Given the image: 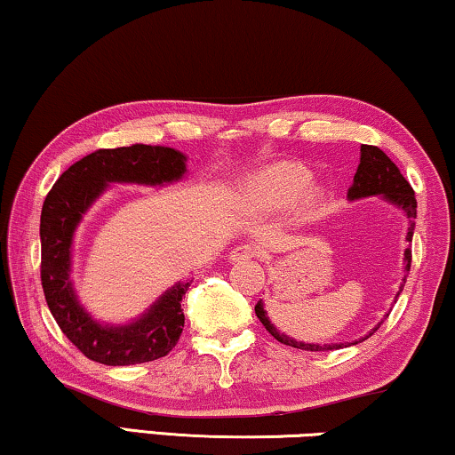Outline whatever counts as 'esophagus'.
Wrapping results in <instances>:
<instances>
[{
  "instance_id": "1",
  "label": "esophagus",
  "mask_w": 455,
  "mask_h": 455,
  "mask_svg": "<svg viewBox=\"0 0 455 455\" xmlns=\"http://www.w3.org/2000/svg\"><path fill=\"white\" fill-rule=\"evenodd\" d=\"M256 256H259V248L252 246V243H240V246H235L232 252H229V260L243 262V260H252Z\"/></svg>"
}]
</instances>
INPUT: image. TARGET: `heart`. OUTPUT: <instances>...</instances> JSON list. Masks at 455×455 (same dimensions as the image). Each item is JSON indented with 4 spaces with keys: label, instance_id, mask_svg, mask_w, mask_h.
<instances>
[{
    "label": "heart",
    "instance_id": "b5f03b06",
    "mask_svg": "<svg viewBox=\"0 0 455 455\" xmlns=\"http://www.w3.org/2000/svg\"><path fill=\"white\" fill-rule=\"evenodd\" d=\"M312 172L298 162H276L250 176L242 188L243 205L259 213H281L298 203L301 215L320 205V190L307 188Z\"/></svg>",
    "mask_w": 455,
    "mask_h": 455
}]
</instances>
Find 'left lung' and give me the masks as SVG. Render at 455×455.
Segmentation results:
<instances>
[{
    "label": "left lung",
    "mask_w": 455,
    "mask_h": 455,
    "mask_svg": "<svg viewBox=\"0 0 455 455\" xmlns=\"http://www.w3.org/2000/svg\"><path fill=\"white\" fill-rule=\"evenodd\" d=\"M367 196H381V199L390 203V205L403 209L404 215L408 217L406 250H404V273H408L411 271V259H412L411 246H412V234H414V220H417V199H414L412 187L406 182L404 176L400 174L396 164H394L390 157L384 154V151L375 146H361L357 172H355L353 184L347 193L348 201L367 199ZM404 283H406V275L403 276V283H400L396 298L400 295V291H403ZM254 312H256V315H259V320L262 322V326H265L276 340L283 342V345L304 348V351H334V348H340V347L357 345V342H363L365 339H370L371 334L381 326V322H384V320L378 322V324H375L371 331L365 334V337H361L353 342H324V345H320V342L295 340L291 337H287V334H283L281 331H276L275 324H271V320H268L262 299L254 306Z\"/></svg>",
    "instance_id": "1"
}]
</instances>
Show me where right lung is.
Returning <instances> with one entry per match:
<instances>
[{"mask_svg": "<svg viewBox=\"0 0 455 455\" xmlns=\"http://www.w3.org/2000/svg\"><path fill=\"white\" fill-rule=\"evenodd\" d=\"M187 156L174 148L137 146L98 149L59 176L43 203L41 281L47 306L65 337L85 357L104 365H135L156 361L176 347L184 328L180 301L193 281L166 289L140 318L107 324L92 318L71 281L74 235L84 215L110 184L164 187L184 179Z\"/></svg>", "mask_w": 455, "mask_h": 455, "instance_id": "obj_1", "label": "right lung"}]
</instances>
